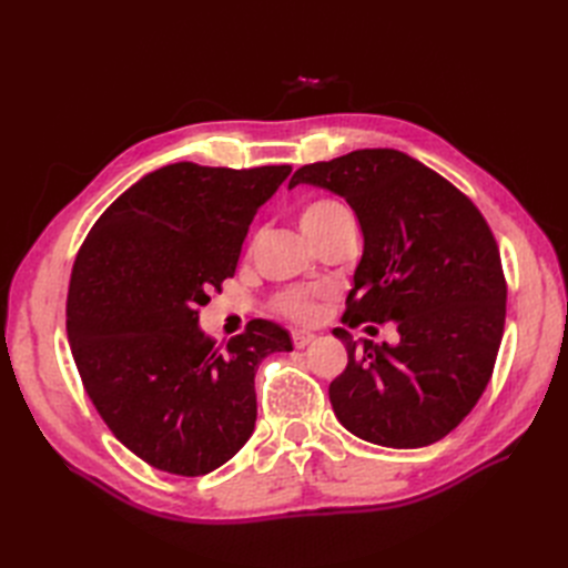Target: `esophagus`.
Returning a JSON list of instances; mask_svg holds the SVG:
<instances>
[{"instance_id": "obj_1", "label": "esophagus", "mask_w": 568, "mask_h": 568, "mask_svg": "<svg viewBox=\"0 0 568 568\" xmlns=\"http://www.w3.org/2000/svg\"><path fill=\"white\" fill-rule=\"evenodd\" d=\"M291 338H294V346H296V348H305L307 343L315 341V334H313V332H305V329H294V334H291Z\"/></svg>"}]
</instances>
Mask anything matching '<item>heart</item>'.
I'll return each mask as SVG.
<instances>
[{"label":"heart","mask_w":568,"mask_h":568,"mask_svg":"<svg viewBox=\"0 0 568 568\" xmlns=\"http://www.w3.org/2000/svg\"><path fill=\"white\" fill-rule=\"evenodd\" d=\"M343 215H348V211L343 209L341 203H336L332 199H315V201H307L301 209L298 225H301L303 234L311 239L320 230L329 225V222H334L336 217H343ZM280 305H282L284 313L301 317V320H307V317L315 315V301H313V294L307 288L286 291V294L280 298Z\"/></svg>","instance_id":"obj_1"}]
</instances>
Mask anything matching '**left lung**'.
<instances>
[{"label": "left lung", "mask_w": 568, "mask_h": 568, "mask_svg": "<svg viewBox=\"0 0 568 568\" xmlns=\"http://www.w3.org/2000/svg\"><path fill=\"white\" fill-rule=\"evenodd\" d=\"M346 201L363 232L346 322H393L395 343L334 329L348 365L329 386L336 419L384 448L448 436L486 390L505 332L500 251L476 205L395 149H359L298 168Z\"/></svg>", "instance_id": "8db88e82"}]
</instances>
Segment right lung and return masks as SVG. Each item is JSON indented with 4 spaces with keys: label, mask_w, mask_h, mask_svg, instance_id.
I'll use <instances>...</instances> for the list:
<instances>
[{
    "label": "right lung",
    "mask_w": 568,
    "mask_h": 568,
    "mask_svg": "<svg viewBox=\"0 0 568 568\" xmlns=\"http://www.w3.org/2000/svg\"><path fill=\"white\" fill-rule=\"evenodd\" d=\"M291 165L251 170L173 163L120 194L94 222L68 288V343L113 436L151 467L201 476L255 428V372L294 351L255 320L217 348L196 307L234 277L253 215Z\"/></svg>",
    "instance_id": "right-lung-1"
}]
</instances>
